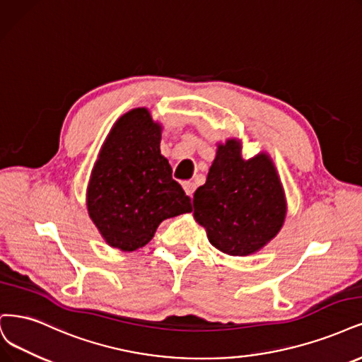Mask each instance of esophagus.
<instances>
[{
  "instance_id": "obj_1",
  "label": "esophagus",
  "mask_w": 362,
  "mask_h": 362,
  "mask_svg": "<svg viewBox=\"0 0 362 362\" xmlns=\"http://www.w3.org/2000/svg\"><path fill=\"white\" fill-rule=\"evenodd\" d=\"M182 187H184V192L189 194V196H193L194 190H196V184L192 182V181H184L182 182Z\"/></svg>"
}]
</instances>
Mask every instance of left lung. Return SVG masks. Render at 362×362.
<instances>
[{
  "instance_id": "left-lung-1",
  "label": "left lung",
  "mask_w": 362,
  "mask_h": 362,
  "mask_svg": "<svg viewBox=\"0 0 362 362\" xmlns=\"http://www.w3.org/2000/svg\"><path fill=\"white\" fill-rule=\"evenodd\" d=\"M193 208L209 243L230 256L260 250L286 217L283 187L271 158L257 154L243 160L235 139L218 145L206 182L194 192Z\"/></svg>"
}]
</instances>
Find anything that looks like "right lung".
Masks as SVG:
<instances>
[{
    "mask_svg": "<svg viewBox=\"0 0 362 362\" xmlns=\"http://www.w3.org/2000/svg\"><path fill=\"white\" fill-rule=\"evenodd\" d=\"M161 127L145 107L122 115L95 161L86 194L91 220L106 243L122 252L153 240L158 224L190 213V197L160 154Z\"/></svg>",
    "mask_w": 362,
    "mask_h": 362,
    "instance_id": "add662e5",
    "label": "right lung"
}]
</instances>
